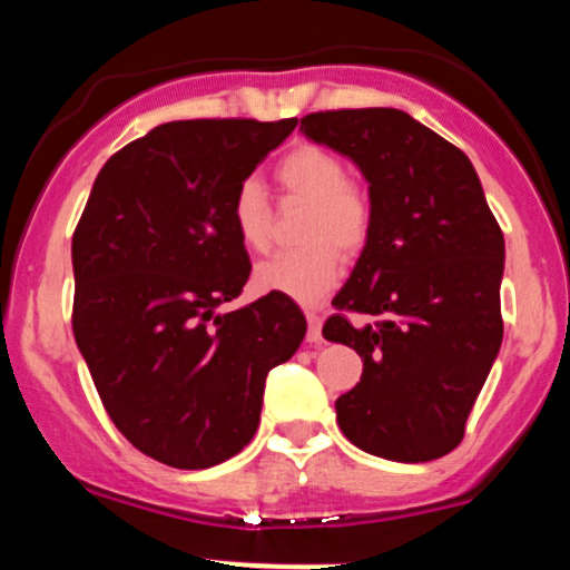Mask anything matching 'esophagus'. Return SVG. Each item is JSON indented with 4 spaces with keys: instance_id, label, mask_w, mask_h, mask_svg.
Listing matches in <instances>:
<instances>
[{
    "instance_id": "esophagus-1",
    "label": "esophagus",
    "mask_w": 570,
    "mask_h": 570,
    "mask_svg": "<svg viewBox=\"0 0 570 570\" xmlns=\"http://www.w3.org/2000/svg\"><path fill=\"white\" fill-rule=\"evenodd\" d=\"M307 343H318L322 340V316L316 311H307Z\"/></svg>"
}]
</instances>
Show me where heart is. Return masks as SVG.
Masks as SVG:
<instances>
[{
  "instance_id": "heart-1",
  "label": "heart",
  "mask_w": 570,
  "mask_h": 570,
  "mask_svg": "<svg viewBox=\"0 0 570 570\" xmlns=\"http://www.w3.org/2000/svg\"><path fill=\"white\" fill-rule=\"evenodd\" d=\"M278 185L307 200L299 240L303 248L265 259L254 271L259 292L316 305L343 278V254H358L372 233V203L362 187L345 179V163L316 144H299L281 158ZM233 225L252 252L271 246V203L257 179H244L233 195Z\"/></svg>"
}]
</instances>
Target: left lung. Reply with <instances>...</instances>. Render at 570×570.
Masks as SVG:
<instances>
[{
  "label": "left lung",
  "instance_id": "1",
  "mask_svg": "<svg viewBox=\"0 0 570 570\" xmlns=\"http://www.w3.org/2000/svg\"><path fill=\"white\" fill-rule=\"evenodd\" d=\"M299 130L370 185V240L332 305L372 322L337 313L324 324L326 340L364 358L362 381L335 402L340 431L389 461L448 455L503 337V233L480 176L402 109L305 115Z\"/></svg>",
  "mask_w": 570,
  "mask_h": 570
}]
</instances>
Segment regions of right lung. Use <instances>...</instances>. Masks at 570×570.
I'll use <instances>...</instances> for the list:
<instances>
[{"label":"right lung","mask_w":570,"mask_h":570,"mask_svg":"<svg viewBox=\"0 0 570 570\" xmlns=\"http://www.w3.org/2000/svg\"><path fill=\"white\" fill-rule=\"evenodd\" d=\"M297 117L163 122L104 163L71 238L75 330L120 434L174 469H208L252 442L265 377L305 316L267 294L219 307L252 273L233 195Z\"/></svg>","instance_id":"obj_1"}]
</instances>
